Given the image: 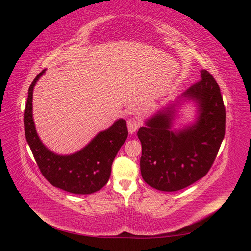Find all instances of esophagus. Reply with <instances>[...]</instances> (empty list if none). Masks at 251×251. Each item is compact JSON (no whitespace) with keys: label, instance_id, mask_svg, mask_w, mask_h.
Returning a JSON list of instances; mask_svg holds the SVG:
<instances>
[{"label":"esophagus","instance_id":"obj_1","mask_svg":"<svg viewBox=\"0 0 251 251\" xmlns=\"http://www.w3.org/2000/svg\"><path fill=\"white\" fill-rule=\"evenodd\" d=\"M126 125H127L128 133H130V134H134L136 131H137V128H138V126H139L138 121L136 120V119H134V118L128 119Z\"/></svg>","mask_w":251,"mask_h":251}]
</instances>
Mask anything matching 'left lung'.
<instances>
[{
    "mask_svg": "<svg viewBox=\"0 0 251 251\" xmlns=\"http://www.w3.org/2000/svg\"><path fill=\"white\" fill-rule=\"evenodd\" d=\"M202 79L176 101L144 121L137 133L141 142L143 180L162 192H176L203 178L214 163L225 135V108L215 78L206 70ZM191 101L197 114L194 123L176 130L173 123L183 103Z\"/></svg>",
    "mask_w": 251,
    "mask_h": 251,
    "instance_id": "1",
    "label": "left lung"
}]
</instances>
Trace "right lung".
<instances>
[{
	"mask_svg": "<svg viewBox=\"0 0 251 251\" xmlns=\"http://www.w3.org/2000/svg\"><path fill=\"white\" fill-rule=\"evenodd\" d=\"M45 71L37 75L28 90L24 112L26 140L43 176L53 186L76 195L93 194L108 183L114 158L127 138L126 121L117 119L76 153L59 155L52 151L37 135L32 113L33 89Z\"/></svg>",
	"mask_w": 251,
	"mask_h": 251,
	"instance_id": "obj_1",
	"label": "right lung"
}]
</instances>
